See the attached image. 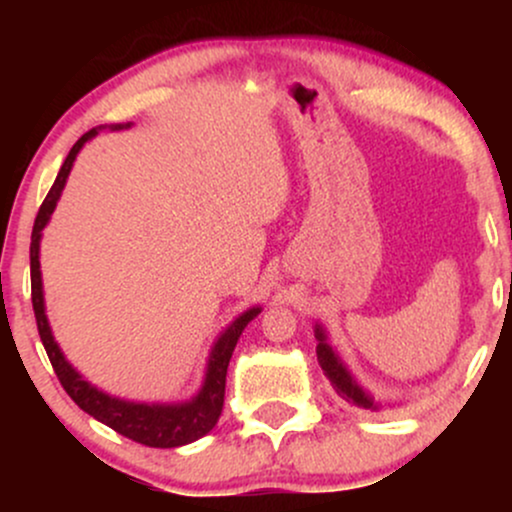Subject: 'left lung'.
I'll return each mask as SVG.
<instances>
[{
	"mask_svg": "<svg viewBox=\"0 0 512 512\" xmlns=\"http://www.w3.org/2000/svg\"><path fill=\"white\" fill-rule=\"evenodd\" d=\"M315 339H317V361H320V366H322V370H325L327 378H330V383L334 390H337V395L346 399V402L356 404V407L378 409V404L373 402V397L358 387V383L351 378V373L346 370L344 363L339 361V356L334 354L332 346L327 344V334L320 325L315 327Z\"/></svg>",
	"mask_w": 512,
	"mask_h": 512,
	"instance_id": "8db88e82",
	"label": "left lung"
}]
</instances>
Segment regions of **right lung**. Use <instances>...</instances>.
Here are the masks:
<instances>
[{"mask_svg":"<svg viewBox=\"0 0 512 512\" xmlns=\"http://www.w3.org/2000/svg\"><path fill=\"white\" fill-rule=\"evenodd\" d=\"M129 125H115V129H122ZM96 129L86 132L69 151V156L64 158L60 173H57L55 185L50 187L48 197L40 204L38 216L33 223V236H31V298H33V313L35 322H38V334L40 342H43L48 358L55 368L57 378L67 395L79 404L86 414H91L93 419H98L101 424L110 426L113 431L120 433L134 443L149 445V448H180V445L192 443V440L207 436L211 428L219 421L221 409H223V395H226V370L228 361H231L233 349H236L238 337L243 334L245 327L252 317H257L260 308L245 310L243 315L233 320V325L216 339L214 349H211L209 363H207V375H204L202 390L197 392V397H192L190 402L182 404H139V402H125V399H117L105 395V392L96 390L91 383H86L76 370L69 366L67 358L62 356L60 346H57L55 337H52L48 315H45V303H43V279H40V231L45 228V223L50 221L52 211L57 207V199H60L64 182L69 178V170L74 166V158L81 151L88 139L96 137Z\"/></svg>","mask_w":512,"mask_h":512,"instance_id":"obj_1","label":"right lung"}]
</instances>
